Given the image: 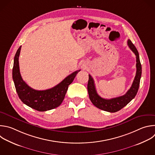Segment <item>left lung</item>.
Returning a JSON list of instances; mask_svg holds the SVG:
<instances>
[{
  "mask_svg": "<svg viewBox=\"0 0 155 155\" xmlns=\"http://www.w3.org/2000/svg\"><path fill=\"white\" fill-rule=\"evenodd\" d=\"M127 43L130 48L136 55V73L131 87L125 95L111 99H106L101 97L97 92L92 77L89 74L87 91L89 98L95 107L101 110L110 113H115L120 110L135 97L138 91L142 74V66L140 62L139 55L136 47L130 39L128 40Z\"/></svg>",
  "mask_w": 155,
  "mask_h": 155,
  "instance_id": "8db88e82",
  "label": "left lung"
}]
</instances>
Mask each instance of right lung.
<instances>
[{
	"label": "right lung",
	"mask_w": 155,
	"mask_h": 155,
	"mask_svg": "<svg viewBox=\"0 0 155 155\" xmlns=\"http://www.w3.org/2000/svg\"><path fill=\"white\" fill-rule=\"evenodd\" d=\"M21 46L18 49L14 58L13 79L18 95L24 104L39 111H46L57 108L63 102L69 85L74 81L80 70L74 72L54 87L38 91L30 87L23 80L20 74L19 57Z\"/></svg>",
	"instance_id": "add662e5"
}]
</instances>
